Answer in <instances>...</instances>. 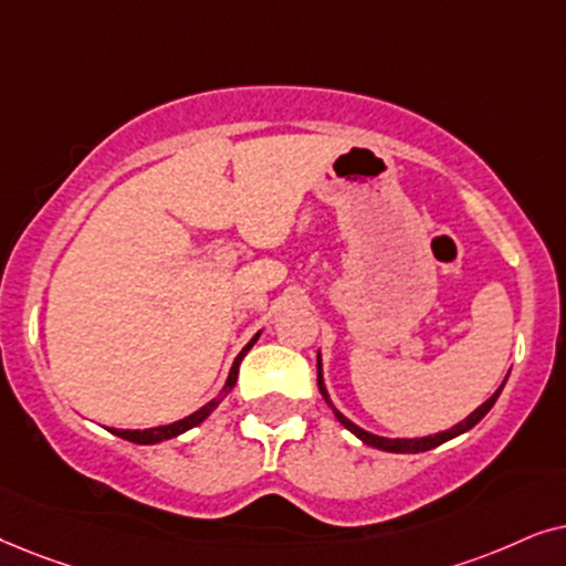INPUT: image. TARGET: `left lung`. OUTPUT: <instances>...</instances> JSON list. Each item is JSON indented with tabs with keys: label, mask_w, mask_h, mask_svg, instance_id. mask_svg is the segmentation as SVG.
<instances>
[{
	"label": "left lung",
	"mask_w": 566,
	"mask_h": 566,
	"mask_svg": "<svg viewBox=\"0 0 566 566\" xmlns=\"http://www.w3.org/2000/svg\"><path fill=\"white\" fill-rule=\"evenodd\" d=\"M318 388H321V394H323V398H326L328 401V394H326V386H323V375H321V357H318ZM502 388L504 386H500V390H496V394L489 398V401H484L479 406L476 411L471 413V417H465L461 424H455V427H450L448 432H440V434H432V437H419V440H388V437H378V434H370V432H365V429H359L357 424H352L349 419L344 417V413H338L336 409H334V413H336V419L342 421V424L349 429L352 434H357L361 442H365V446H370V448H378V450H386V453H424V450H432V448H437V446H442V442H448V440H453V437H458V434H463V432H469L471 427H476L481 419L486 417V411L492 409L494 406V401L496 398H500V394H502ZM331 403V401H328Z\"/></svg>",
	"instance_id": "8db88e82"
}]
</instances>
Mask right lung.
Instances as JSON below:
<instances>
[{
	"mask_svg": "<svg viewBox=\"0 0 566 566\" xmlns=\"http://www.w3.org/2000/svg\"><path fill=\"white\" fill-rule=\"evenodd\" d=\"M255 338H259V334H255V336L251 338V342H248L245 349L238 354L235 361H232V370H230V375H228V382H224V394H222L220 398H214V401H209L207 406H201V409L193 411L191 417H186V419H180V421H172V424H165V427H153V429H111V432L118 434V437H124V440H129V442H137V446H155V442L170 440V437H178V434H184L186 429L201 424V421H205V419L209 417V413H212V411L217 409V406H220L222 398L230 394L232 386H235L240 361H243L248 349H251V346L255 344Z\"/></svg>",
	"mask_w": 566,
	"mask_h": 566,
	"instance_id": "obj_1",
	"label": "right lung"
}]
</instances>
